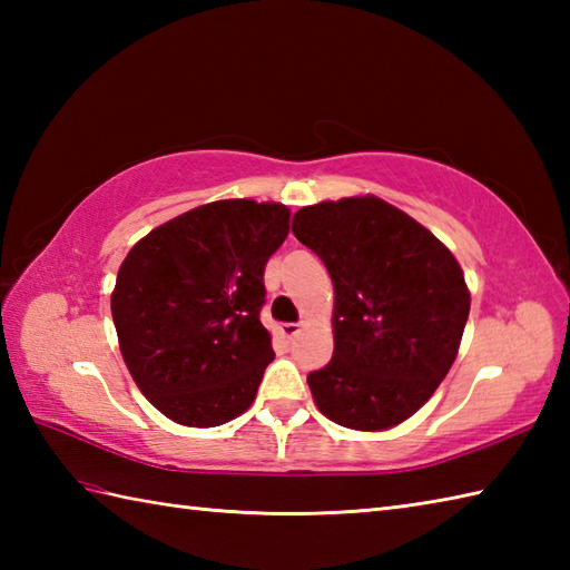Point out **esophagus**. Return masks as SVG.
Wrapping results in <instances>:
<instances>
[{
  "instance_id": "esophagus-1",
  "label": "esophagus",
  "mask_w": 570,
  "mask_h": 570,
  "mask_svg": "<svg viewBox=\"0 0 570 570\" xmlns=\"http://www.w3.org/2000/svg\"><path fill=\"white\" fill-rule=\"evenodd\" d=\"M278 333L288 337V341H294V337L301 333V325L298 323H282L278 325Z\"/></svg>"
}]
</instances>
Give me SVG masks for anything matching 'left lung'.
<instances>
[{"label": "left lung", "mask_w": 570, "mask_h": 570, "mask_svg": "<svg viewBox=\"0 0 570 570\" xmlns=\"http://www.w3.org/2000/svg\"><path fill=\"white\" fill-rule=\"evenodd\" d=\"M292 229L335 288V350L308 374L313 402L345 429L399 426L458 355L470 313L463 269L431 229L377 196L306 205Z\"/></svg>", "instance_id": "1"}]
</instances>
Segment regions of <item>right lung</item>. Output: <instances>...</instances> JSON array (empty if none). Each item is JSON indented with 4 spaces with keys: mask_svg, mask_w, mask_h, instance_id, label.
<instances>
[{
    "mask_svg": "<svg viewBox=\"0 0 570 570\" xmlns=\"http://www.w3.org/2000/svg\"><path fill=\"white\" fill-rule=\"evenodd\" d=\"M282 203L215 200L159 225L129 249L112 292L125 365L180 426L237 419L274 360L259 321L264 266L284 245Z\"/></svg>",
    "mask_w": 570,
    "mask_h": 570,
    "instance_id": "1",
    "label": "right lung"
}]
</instances>
